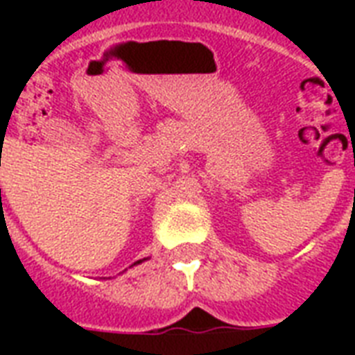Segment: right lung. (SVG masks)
<instances>
[{
    "label": "right lung",
    "instance_id": "obj_1",
    "mask_svg": "<svg viewBox=\"0 0 355 355\" xmlns=\"http://www.w3.org/2000/svg\"><path fill=\"white\" fill-rule=\"evenodd\" d=\"M141 261H144V259H138V261H136V263H134V265H138V263H141Z\"/></svg>",
    "mask_w": 355,
    "mask_h": 355
}]
</instances>
